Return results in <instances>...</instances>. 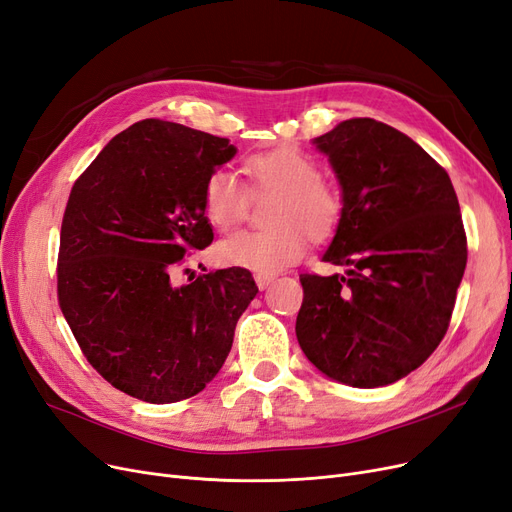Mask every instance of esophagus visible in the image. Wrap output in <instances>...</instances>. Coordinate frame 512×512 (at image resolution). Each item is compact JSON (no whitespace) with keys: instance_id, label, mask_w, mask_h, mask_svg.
Wrapping results in <instances>:
<instances>
[{"instance_id":"obj_1","label":"esophagus","mask_w":512,"mask_h":512,"mask_svg":"<svg viewBox=\"0 0 512 512\" xmlns=\"http://www.w3.org/2000/svg\"><path fill=\"white\" fill-rule=\"evenodd\" d=\"M255 282L259 286V291H265L272 282H274V276H265V274H255Z\"/></svg>"}]
</instances>
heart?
<instances>
[{"mask_svg":"<svg viewBox=\"0 0 512 512\" xmlns=\"http://www.w3.org/2000/svg\"><path fill=\"white\" fill-rule=\"evenodd\" d=\"M251 192H276L268 211L270 228L242 230L221 240L217 261L232 268L274 276L307 251V234L328 238L341 219V196L320 180L318 163L293 146L263 150L244 161ZM249 207L247 186L230 169L213 171L203 190V209L217 230L236 226Z\"/></svg>","mask_w":512,"mask_h":512,"instance_id":"b5f03b06","label":"heart"}]
</instances>
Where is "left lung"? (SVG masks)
<instances>
[{
	"instance_id": "obj_1",
	"label": "left lung",
	"mask_w": 512,
	"mask_h": 512,
	"mask_svg": "<svg viewBox=\"0 0 512 512\" xmlns=\"http://www.w3.org/2000/svg\"><path fill=\"white\" fill-rule=\"evenodd\" d=\"M341 186V219L322 261L345 276L303 274L297 341L328 379L385 387L446 335L466 268L460 205L446 169L374 119L314 138Z\"/></svg>"
}]
</instances>
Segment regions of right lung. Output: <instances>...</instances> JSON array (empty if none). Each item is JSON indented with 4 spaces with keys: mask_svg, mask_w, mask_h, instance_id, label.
Instances as JSON below:
<instances>
[{
    "mask_svg": "<svg viewBox=\"0 0 512 512\" xmlns=\"http://www.w3.org/2000/svg\"><path fill=\"white\" fill-rule=\"evenodd\" d=\"M234 154L228 138L146 119L102 148L66 203L60 309L87 362L142 402L201 393L259 293L242 268L171 282L188 251L213 242L203 190Z\"/></svg>",
    "mask_w": 512,
    "mask_h": 512,
    "instance_id": "1",
    "label": "right lung"
}]
</instances>
